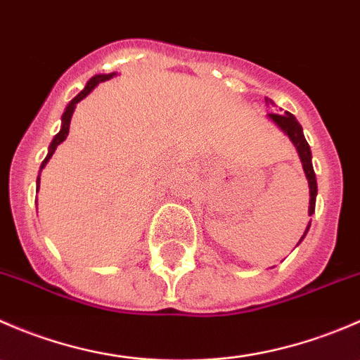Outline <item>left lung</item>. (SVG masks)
Masks as SVG:
<instances>
[{
    "label": "left lung",
    "mask_w": 360,
    "mask_h": 360,
    "mask_svg": "<svg viewBox=\"0 0 360 360\" xmlns=\"http://www.w3.org/2000/svg\"><path fill=\"white\" fill-rule=\"evenodd\" d=\"M271 120H274L275 123H277L278 127H281L282 130H284L285 134L289 136V139L292 141L294 146H296L297 153H300V158L301 162H303V169H304V174H307V179H308V184H310V216L315 212V197H317V181H315V172H314V165H311V151H310V146H308L307 139H304L303 136V129H301V125L297 123V120L294 118V115L291 112L285 111V115H277V112H270ZM308 228H310V223H308L307 226V231ZM307 231H304V235H307ZM304 235L301 237V240L304 238Z\"/></svg>",
    "instance_id": "obj_1"
}]
</instances>
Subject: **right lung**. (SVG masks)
Segmentation results:
<instances>
[{
  "label": "right lung",
  "instance_id": "add662e5",
  "mask_svg": "<svg viewBox=\"0 0 360 360\" xmlns=\"http://www.w3.org/2000/svg\"><path fill=\"white\" fill-rule=\"evenodd\" d=\"M112 76H115V72H111V75H96V76H94V78H90V82L86 83V85H85V89H83L82 92H79L78 96H76L75 99H72L71 103L68 104L66 111H64V115H63V127H60L59 134H57V136L53 137V141H52V143H50V148H49V155H46V158L43 160V163H41V169H43V167L46 165V162H49V160L52 158V155H53V151H56V148L59 146V144L63 143V141L66 139V137H68V134H69V123H71V116H72V111H75L76 104H78L79 101H82V99H85V97L89 96V94L92 92L94 89H96V86H97V83H101V82H106V79L112 78ZM38 188H39V177H38Z\"/></svg>",
  "mask_w": 360,
  "mask_h": 360
}]
</instances>
